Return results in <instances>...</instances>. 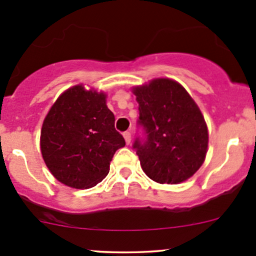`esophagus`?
<instances>
[{"label": "esophagus", "instance_id": "esophagus-1", "mask_svg": "<svg viewBox=\"0 0 256 256\" xmlns=\"http://www.w3.org/2000/svg\"><path fill=\"white\" fill-rule=\"evenodd\" d=\"M124 138H125V142L128 143V144H130V143H131V134L128 132V131H126V132H124Z\"/></svg>", "mask_w": 256, "mask_h": 256}]
</instances>
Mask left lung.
<instances>
[{
	"instance_id": "left-lung-1",
	"label": "left lung",
	"mask_w": 256,
	"mask_h": 256,
	"mask_svg": "<svg viewBox=\"0 0 256 256\" xmlns=\"http://www.w3.org/2000/svg\"><path fill=\"white\" fill-rule=\"evenodd\" d=\"M138 102V125L134 150L142 170L158 184H176L196 172L206 159L208 128L200 109L178 82L154 78L134 88Z\"/></svg>"
}]
</instances>
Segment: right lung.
<instances>
[{
    "instance_id": "add662e5",
    "label": "right lung",
    "mask_w": 256,
    "mask_h": 256,
    "mask_svg": "<svg viewBox=\"0 0 256 256\" xmlns=\"http://www.w3.org/2000/svg\"><path fill=\"white\" fill-rule=\"evenodd\" d=\"M106 94L78 85L58 97L41 128V153L48 170L66 186L86 190L108 175L109 165L124 137Z\"/></svg>"
}]
</instances>
